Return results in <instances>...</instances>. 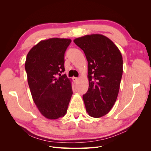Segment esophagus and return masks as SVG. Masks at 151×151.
Returning a JSON list of instances; mask_svg holds the SVG:
<instances>
[{
  "mask_svg": "<svg viewBox=\"0 0 151 151\" xmlns=\"http://www.w3.org/2000/svg\"><path fill=\"white\" fill-rule=\"evenodd\" d=\"M72 79H73V81H74V83H76V82H77V80H78V77H72Z\"/></svg>",
  "mask_w": 151,
  "mask_h": 151,
  "instance_id": "esophagus-1",
  "label": "esophagus"
}]
</instances>
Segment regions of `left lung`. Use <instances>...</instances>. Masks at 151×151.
Instances as JSON below:
<instances>
[{"mask_svg":"<svg viewBox=\"0 0 151 151\" xmlns=\"http://www.w3.org/2000/svg\"><path fill=\"white\" fill-rule=\"evenodd\" d=\"M74 42L83 50L88 62L89 88L83 95L86 111L94 118L110 111L120 89L123 58L111 40L99 34L86 35Z\"/></svg>","mask_w":151,"mask_h":151,"instance_id":"left-lung-1","label":"left lung"}]
</instances>
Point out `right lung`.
Instances as JSON below:
<instances>
[{
    "instance_id": "obj_1",
    "label": "right lung",
    "mask_w": 151,
    "mask_h": 151,
    "mask_svg": "<svg viewBox=\"0 0 151 151\" xmlns=\"http://www.w3.org/2000/svg\"><path fill=\"white\" fill-rule=\"evenodd\" d=\"M70 43L71 40L65 38L42 40L27 55L25 70L32 98L48 119L64 116L73 93L71 81L61 74L65 71L64 55Z\"/></svg>"
}]
</instances>
